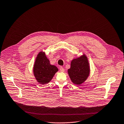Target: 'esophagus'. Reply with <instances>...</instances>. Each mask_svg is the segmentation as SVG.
<instances>
[{
  "mask_svg": "<svg viewBox=\"0 0 124 124\" xmlns=\"http://www.w3.org/2000/svg\"><path fill=\"white\" fill-rule=\"evenodd\" d=\"M59 70H60V71L61 72H64V70H65L64 68H63V67H61L60 68Z\"/></svg>",
  "mask_w": 124,
  "mask_h": 124,
  "instance_id": "1",
  "label": "esophagus"
}]
</instances>
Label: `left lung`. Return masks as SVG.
I'll list each match as a JSON object with an SVG mask.
<instances>
[{"instance_id": "8db88e82", "label": "left lung", "mask_w": 124, "mask_h": 124, "mask_svg": "<svg viewBox=\"0 0 124 124\" xmlns=\"http://www.w3.org/2000/svg\"><path fill=\"white\" fill-rule=\"evenodd\" d=\"M89 65L87 58L84 54L72 61L68 72L74 84L80 85L86 80L90 73Z\"/></svg>"}]
</instances>
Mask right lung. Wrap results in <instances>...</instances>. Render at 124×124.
<instances>
[{"label":"right lung","mask_w":124,"mask_h":124,"mask_svg":"<svg viewBox=\"0 0 124 124\" xmlns=\"http://www.w3.org/2000/svg\"><path fill=\"white\" fill-rule=\"evenodd\" d=\"M57 68L50 64L44 52L38 54L33 67L34 76L38 82L44 84L48 83L58 71Z\"/></svg>","instance_id":"add662e5"}]
</instances>
